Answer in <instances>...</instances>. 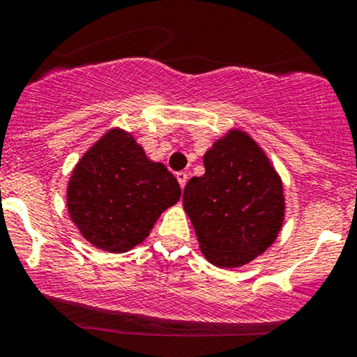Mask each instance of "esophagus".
<instances>
[{"label":"esophagus","instance_id":"esophagus-1","mask_svg":"<svg viewBox=\"0 0 357 357\" xmlns=\"http://www.w3.org/2000/svg\"><path fill=\"white\" fill-rule=\"evenodd\" d=\"M176 179H178L179 186L184 188V186H186V181H188V174L183 173V171H179V173H176Z\"/></svg>","mask_w":357,"mask_h":357}]
</instances>
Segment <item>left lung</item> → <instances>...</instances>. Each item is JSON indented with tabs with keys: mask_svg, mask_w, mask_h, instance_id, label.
Masks as SVG:
<instances>
[{
	"mask_svg": "<svg viewBox=\"0 0 357 357\" xmlns=\"http://www.w3.org/2000/svg\"><path fill=\"white\" fill-rule=\"evenodd\" d=\"M204 174L183 192L203 255L236 268L267 250L284 223V186L264 149L238 129L228 130L203 158Z\"/></svg>",
	"mask_w": 357,
	"mask_h": 357,
	"instance_id": "obj_1",
	"label": "left lung"
}]
</instances>
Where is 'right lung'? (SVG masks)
<instances>
[{"mask_svg":"<svg viewBox=\"0 0 357 357\" xmlns=\"http://www.w3.org/2000/svg\"><path fill=\"white\" fill-rule=\"evenodd\" d=\"M179 196L181 188L167 167L151 161L132 134L116 127L73 167L67 206L93 247L124 253L146 240L161 213Z\"/></svg>","mask_w":357,"mask_h":357,"instance_id":"obj_1","label":"right lung"}]
</instances>
